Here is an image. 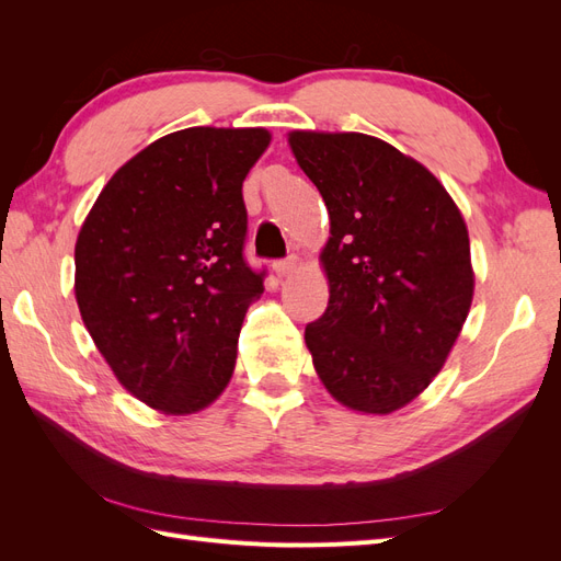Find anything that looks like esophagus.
Instances as JSON below:
<instances>
[{
	"mask_svg": "<svg viewBox=\"0 0 561 561\" xmlns=\"http://www.w3.org/2000/svg\"><path fill=\"white\" fill-rule=\"evenodd\" d=\"M297 266H299V257H295V254H293V257L280 260V262H276V264H274V274H276L278 278H285V276L295 274Z\"/></svg>",
	"mask_w": 561,
	"mask_h": 561,
	"instance_id": "34e87169",
	"label": "esophagus"
}]
</instances>
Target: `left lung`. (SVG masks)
<instances>
[{
	"instance_id": "obj_1",
	"label": "left lung",
	"mask_w": 561,
	"mask_h": 561,
	"mask_svg": "<svg viewBox=\"0 0 561 561\" xmlns=\"http://www.w3.org/2000/svg\"><path fill=\"white\" fill-rule=\"evenodd\" d=\"M330 215L328 309L304 339L328 393L390 414L445 367L468 318L466 219L426 165L365 133H287Z\"/></svg>"
}]
</instances>
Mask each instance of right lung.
Masks as SVG:
<instances>
[{"label":"right lung","mask_w":561,"mask_h":561,"mask_svg":"<svg viewBox=\"0 0 561 561\" xmlns=\"http://www.w3.org/2000/svg\"><path fill=\"white\" fill-rule=\"evenodd\" d=\"M266 128L194 126L147 145L110 178L75 245V297L130 396L186 416L236 367L248 307L264 293L243 260V180Z\"/></svg>","instance_id":"right-lung-1"}]
</instances>
